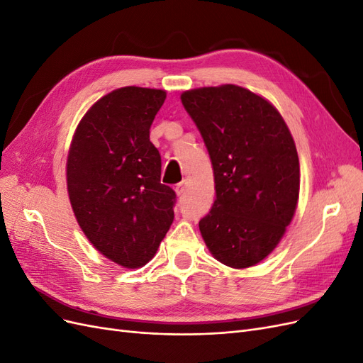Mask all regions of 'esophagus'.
<instances>
[{
	"label": "esophagus",
	"mask_w": 363,
	"mask_h": 363,
	"mask_svg": "<svg viewBox=\"0 0 363 363\" xmlns=\"http://www.w3.org/2000/svg\"><path fill=\"white\" fill-rule=\"evenodd\" d=\"M186 191H188V180H183L182 183H179L177 186H175V192H177L179 196L184 195Z\"/></svg>",
	"instance_id": "esophagus-1"
}]
</instances>
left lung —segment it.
<instances>
[{
    "instance_id": "8db88e82",
    "label": "left lung",
    "mask_w": 363,
    "mask_h": 363,
    "mask_svg": "<svg viewBox=\"0 0 363 363\" xmlns=\"http://www.w3.org/2000/svg\"><path fill=\"white\" fill-rule=\"evenodd\" d=\"M180 98L213 168L216 199L201 236L224 265L255 267L279 245L298 203L294 138L277 108L245 87H199Z\"/></svg>"
}]
</instances>
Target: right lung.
<instances>
[{
	"instance_id": "add662e5",
	"label": "right lung",
	"mask_w": 363,
	"mask_h": 363,
	"mask_svg": "<svg viewBox=\"0 0 363 363\" xmlns=\"http://www.w3.org/2000/svg\"><path fill=\"white\" fill-rule=\"evenodd\" d=\"M167 92L125 86L100 98L75 128L67 160L74 215L89 242L119 267L147 265L174 221L150 127Z\"/></svg>"
}]
</instances>
